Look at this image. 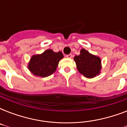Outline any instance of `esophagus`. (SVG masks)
<instances>
[{
    "label": "esophagus",
    "instance_id": "1",
    "mask_svg": "<svg viewBox=\"0 0 127 127\" xmlns=\"http://www.w3.org/2000/svg\"><path fill=\"white\" fill-rule=\"evenodd\" d=\"M66 57H67L68 59H71V58L72 57V54H69V55H66Z\"/></svg>",
    "mask_w": 127,
    "mask_h": 127
}]
</instances>
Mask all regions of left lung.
Wrapping results in <instances>:
<instances>
[{"instance_id":"1","label":"left lung","mask_w":127,"mask_h":127,"mask_svg":"<svg viewBox=\"0 0 127 127\" xmlns=\"http://www.w3.org/2000/svg\"><path fill=\"white\" fill-rule=\"evenodd\" d=\"M76 68L80 73L88 78H93L99 75L102 68L101 60L98 56L82 49L79 55L74 57Z\"/></svg>"}]
</instances>
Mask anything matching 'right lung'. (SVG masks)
<instances>
[{
    "label": "right lung",
    "mask_w": 127,
    "mask_h": 127,
    "mask_svg": "<svg viewBox=\"0 0 127 127\" xmlns=\"http://www.w3.org/2000/svg\"><path fill=\"white\" fill-rule=\"evenodd\" d=\"M63 57L61 51L56 53L49 49L42 53L33 55L28 64V68L36 76L47 77L56 71L59 63Z\"/></svg>",
    "instance_id": "1"
}]
</instances>
